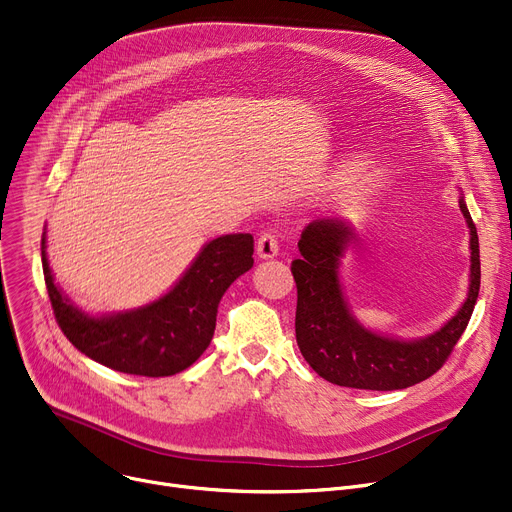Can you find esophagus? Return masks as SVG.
I'll use <instances>...</instances> for the list:
<instances>
[{
    "label": "esophagus",
    "instance_id": "obj_1",
    "mask_svg": "<svg viewBox=\"0 0 512 512\" xmlns=\"http://www.w3.org/2000/svg\"><path fill=\"white\" fill-rule=\"evenodd\" d=\"M257 255L261 259H274L278 255V238L272 232H263L257 240Z\"/></svg>",
    "mask_w": 512,
    "mask_h": 512
}]
</instances>
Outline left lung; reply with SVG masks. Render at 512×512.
Segmentation results:
<instances>
[{"label": "left lung", "instance_id": "1", "mask_svg": "<svg viewBox=\"0 0 512 512\" xmlns=\"http://www.w3.org/2000/svg\"><path fill=\"white\" fill-rule=\"evenodd\" d=\"M459 207L469 228V288L463 305L436 332L398 338L365 328L342 286V257L355 228L346 218H317L301 234V257L292 261L297 282V342L305 361L321 378L344 388L402 390L434 375L463 336L479 297V240L461 193Z\"/></svg>", "mask_w": 512, "mask_h": 512}]
</instances>
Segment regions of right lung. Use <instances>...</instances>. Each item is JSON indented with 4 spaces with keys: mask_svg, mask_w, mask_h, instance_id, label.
Listing matches in <instances>:
<instances>
[{
    "mask_svg": "<svg viewBox=\"0 0 512 512\" xmlns=\"http://www.w3.org/2000/svg\"><path fill=\"white\" fill-rule=\"evenodd\" d=\"M41 261L53 313L80 353L122 373L166 378L205 353L224 292L253 267V236L238 232L205 242L168 292L112 313H89L60 288L49 267L45 232Z\"/></svg>",
    "mask_w": 512,
    "mask_h": 512,
    "instance_id": "right-lung-1",
    "label": "right lung"
}]
</instances>
